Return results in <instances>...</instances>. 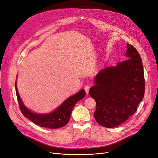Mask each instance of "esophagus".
Listing matches in <instances>:
<instances>
[{
	"instance_id": "1",
	"label": "esophagus",
	"mask_w": 158,
	"mask_h": 158,
	"mask_svg": "<svg viewBox=\"0 0 158 158\" xmlns=\"http://www.w3.org/2000/svg\"><path fill=\"white\" fill-rule=\"evenodd\" d=\"M89 85H85V86L84 87V89H85V93H86V94L88 95V94H89Z\"/></svg>"
}]
</instances>
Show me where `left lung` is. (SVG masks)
<instances>
[{"instance_id":"left-lung-1","label":"left lung","mask_w":158,"mask_h":158,"mask_svg":"<svg viewBox=\"0 0 158 158\" xmlns=\"http://www.w3.org/2000/svg\"><path fill=\"white\" fill-rule=\"evenodd\" d=\"M126 60L102 69L95 76L89 94L96 102L95 121L106 128L121 125L136 111L144 95L142 61L133 46L127 44Z\"/></svg>"}]
</instances>
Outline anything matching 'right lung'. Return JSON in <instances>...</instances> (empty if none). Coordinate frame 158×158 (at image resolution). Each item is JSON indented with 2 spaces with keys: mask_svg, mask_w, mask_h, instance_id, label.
<instances>
[{
  "mask_svg": "<svg viewBox=\"0 0 158 158\" xmlns=\"http://www.w3.org/2000/svg\"><path fill=\"white\" fill-rule=\"evenodd\" d=\"M15 88L19 106L23 116L41 127L52 129L63 127L69 123L72 110L76 103L84 98L85 95V90L82 89L78 93L66 99L54 111L47 113H38L32 111L23 104L20 94L18 93L16 80L15 82Z\"/></svg>",
  "mask_w": 158,
  "mask_h": 158,
  "instance_id": "1",
  "label": "right lung"
}]
</instances>
